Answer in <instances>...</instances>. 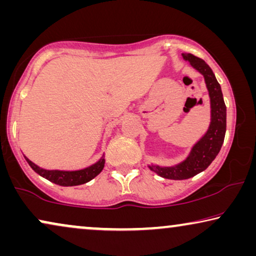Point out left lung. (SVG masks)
Returning <instances> with one entry per match:
<instances>
[{
    "instance_id": "obj_1",
    "label": "left lung",
    "mask_w": 256,
    "mask_h": 256,
    "mask_svg": "<svg viewBox=\"0 0 256 256\" xmlns=\"http://www.w3.org/2000/svg\"><path fill=\"white\" fill-rule=\"evenodd\" d=\"M184 60L190 62L194 70L204 76L211 104V122L202 138L194 143L186 158L172 166H160L149 164L148 168L163 178L174 180H188L204 171L218 155L226 132V104L224 102L222 87L216 82L211 68L191 54H183Z\"/></svg>"
}]
</instances>
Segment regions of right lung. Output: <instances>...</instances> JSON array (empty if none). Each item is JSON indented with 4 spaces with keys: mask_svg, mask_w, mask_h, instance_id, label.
Masks as SVG:
<instances>
[{
    "mask_svg": "<svg viewBox=\"0 0 256 256\" xmlns=\"http://www.w3.org/2000/svg\"><path fill=\"white\" fill-rule=\"evenodd\" d=\"M29 166L32 168L34 172H37L40 176L44 177L45 180L52 182V183L60 185V186H76V185L85 184L87 182L92 180L94 177H96L104 166V155L101 158L92 166L85 168L82 170L74 171H65V170H48L38 166L34 162L24 156Z\"/></svg>",
    "mask_w": 256,
    "mask_h": 256,
    "instance_id": "right-lung-1",
    "label": "right lung"
}]
</instances>
